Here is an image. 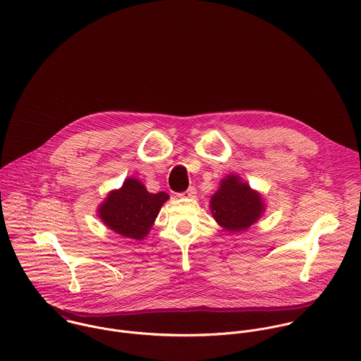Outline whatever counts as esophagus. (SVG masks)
I'll use <instances>...</instances> for the list:
<instances>
[{
  "label": "esophagus",
  "mask_w": 361,
  "mask_h": 361,
  "mask_svg": "<svg viewBox=\"0 0 361 361\" xmlns=\"http://www.w3.org/2000/svg\"><path fill=\"white\" fill-rule=\"evenodd\" d=\"M195 194H197L195 187H190L187 191L177 194V197H178V198H192V197H195Z\"/></svg>",
  "instance_id": "obj_1"
}]
</instances>
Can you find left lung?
<instances>
[{
	"instance_id": "1",
	"label": "left lung",
	"mask_w": 361,
	"mask_h": 361,
	"mask_svg": "<svg viewBox=\"0 0 361 361\" xmlns=\"http://www.w3.org/2000/svg\"><path fill=\"white\" fill-rule=\"evenodd\" d=\"M217 223L228 231H241L255 223L264 212L262 198L237 176H227L211 200Z\"/></svg>"
}]
</instances>
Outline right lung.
<instances>
[{"label": "right lung", "instance_id": "right-lung-1", "mask_svg": "<svg viewBox=\"0 0 361 361\" xmlns=\"http://www.w3.org/2000/svg\"><path fill=\"white\" fill-rule=\"evenodd\" d=\"M167 200L166 192L152 194L138 180L128 178L120 190L107 195L99 208V216L116 233L141 240Z\"/></svg>", "mask_w": 361, "mask_h": 361}]
</instances>
